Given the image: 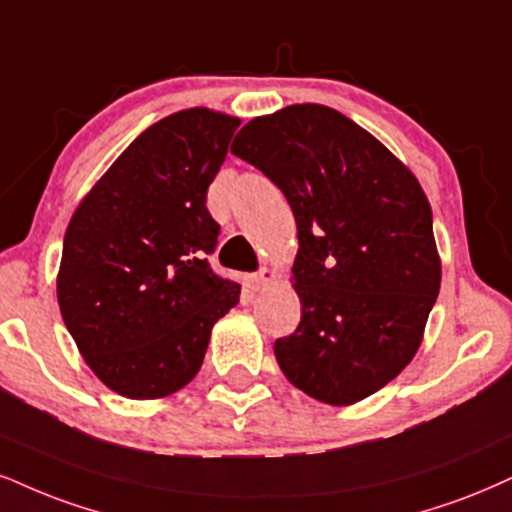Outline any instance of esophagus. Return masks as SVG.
I'll return each mask as SVG.
<instances>
[{
  "label": "esophagus",
  "mask_w": 512,
  "mask_h": 512,
  "mask_svg": "<svg viewBox=\"0 0 512 512\" xmlns=\"http://www.w3.org/2000/svg\"><path fill=\"white\" fill-rule=\"evenodd\" d=\"M273 280H275V273L270 268H263V270H258L256 275H251V285H254V289H263Z\"/></svg>",
  "instance_id": "34e87169"
}]
</instances>
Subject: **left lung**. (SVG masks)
Returning a JSON list of instances; mask_svg holds the SVG:
<instances>
[{
  "label": "left lung",
  "instance_id": "left-lung-1",
  "mask_svg": "<svg viewBox=\"0 0 512 512\" xmlns=\"http://www.w3.org/2000/svg\"><path fill=\"white\" fill-rule=\"evenodd\" d=\"M230 151L282 189L299 230L301 323L275 342L282 372L330 406L375 394L413 361L441 285L420 182L323 104L254 118Z\"/></svg>",
  "mask_w": 512,
  "mask_h": 512
}]
</instances>
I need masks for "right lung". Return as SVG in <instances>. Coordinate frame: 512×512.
Returning <instances> with one entry per match:
<instances>
[{"label":"right lung","mask_w":512,"mask_h":512,"mask_svg":"<svg viewBox=\"0 0 512 512\" xmlns=\"http://www.w3.org/2000/svg\"><path fill=\"white\" fill-rule=\"evenodd\" d=\"M239 118L187 109L154 123L75 208L56 296L94 375L128 399H161L197 375L239 285L216 275L220 225L206 192Z\"/></svg>","instance_id":"obj_1"}]
</instances>
